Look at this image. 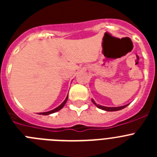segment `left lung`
Wrapping results in <instances>:
<instances>
[{
  "mask_svg": "<svg viewBox=\"0 0 157 157\" xmlns=\"http://www.w3.org/2000/svg\"><path fill=\"white\" fill-rule=\"evenodd\" d=\"M93 103L96 105V106L98 107V109H102L104 111H107V112H116V111H119V110H121V109H124L127 105H123V106H120V107H106V106H102V105H98V104L96 103L95 101H94V99H91Z\"/></svg>",
  "mask_w": 157,
  "mask_h": 157,
  "instance_id": "obj_1",
  "label": "left lung"
}]
</instances>
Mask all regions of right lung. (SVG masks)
<instances>
[{
	"instance_id": "add662e5",
	"label": "right lung",
	"mask_w": 157,
	"mask_h": 157,
	"mask_svg": "<svg viewBox=\"0 0 157 157\" xmlns=\"http://www.w3.org/2000/svg\"><path fill=\"white\" fill-rule=\"evenodd\" d=\"M67 98H68V95L67 96L66 99L64 100V101H63V103L61 104V105H59V106L57 107V108H56V109H52V110L51 111H48V112H40V113H38L39 115H42V116H47V115H50V114H52V113H54V112H58V111H59L60 109H63V107L64 106L65 104H66L67 101Z\"/></svg>"
}]
</instances>
